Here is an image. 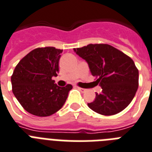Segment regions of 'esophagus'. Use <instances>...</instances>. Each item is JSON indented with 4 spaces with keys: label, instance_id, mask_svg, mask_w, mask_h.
Listing matches in <instances>:
<instances>
[{
    "label": "esophagus",
    "instance_id": "1",
    "mask_svg": "<svg viewBox=\"0 0 152 152\" xmlns=\"http://www.w3.org/2000/svg\"><path fill=\"white\" fill-rule=\"evenodd\" d=\"M78 89H79V90H80V91H81V92H83H83H86V91H87V89L81 88V87H78Z\"/></svg>",
    "mask_w": 152,
    "mask_h": 152
}]
</instances>
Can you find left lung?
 I'll use <instances>...</instances> for the list:
<instances>
[{"mask_svg": "<svg viewBox=\"0 0 152 152\" xmlns=\"http://www.w3.org/2000/svg\"><path fill=\"white\" fill-rule=\"evenodd\" d=\"M74 51L87 61L92 76L102 88L87 105L103 115L122 112L134 99L138 88L139 72L129 56L108 44H88Z\"/></svg>", "mask_w": 152, "mask_h": 152, "instance_id": "left-lung-1", "label": "left lung"}]
</instances>
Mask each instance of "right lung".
Returning <instances> with one entry per match:
<instances>
[{"label": "right lung", "mask_w": 152, "mask_h": 152, "mask_svg": "<svg viewBox=\"0 0 152 152\" xmlns=\"http://www.w3.org/2000/svg\"><path fill=\"white\" fill-rule=\"evenodd\" d=\"M62 51L53 47L36 48L16 65L11 77L12 92L30 114L49 116L65 104L72 86L58 87L52 80L58 73Z\"/></svg>", "instance_id": "add662e5"}]
</instances>
